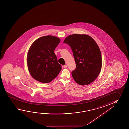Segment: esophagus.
Listing matches in <instances>:
<instances>
[{
  "instance_id": "obj_1",
  "label": "esophagus",
  "mask_w": 129,
  "mask_h": 129,
  "mask_svg": "<svg viewBox=\"0 0 129 129\" xmlns=\"http://www.w3.org/2000/svg\"><path fill=\"white\" fill-rule=\"evenodd\" d=\"M63 68H67V65H64L63 66Z\"/></svg>"
}]
</instances>
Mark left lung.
Returning <instances> with one entry per match:
<instances>
[{
  "mask_svg": "<svg viewBox=\"0 0 129 129\" xmlns=\"http://www.w3.org/2000/svg\"><path fill=\"white\" fill-rule=\"evenodd\" d=\"M63 43L72 49L76 64L72 72L75 81L79 85H89L99 76L102 68V56L94 40L87 35L73 34L66 38Z\"/></svg>",
  "mask_w": 129,
  "mask_h": 129,
  "instance_id": "1",
  "label": "left lung"
}]
</instances>
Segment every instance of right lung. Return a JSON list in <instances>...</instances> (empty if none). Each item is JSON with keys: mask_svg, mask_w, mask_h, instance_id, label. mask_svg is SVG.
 I'll use <instances>...</instances> for the list:
<instances>
[{"mask_svg": "<svg viewBox=\"0 0 129 129\" xmlns=\"http://www.w3.org/2000/svg\"><path fill=\"white\" fill-rule=\"evenodd\" d=\"M60 42L55 36H47L38 38L28 52V68L32 77L40 82L48 83L57 76L61 66L58 63L54 51Z\"/></svg>", "mask_w": 129, "mask_h": 129, "instance_id": "obj_1", "label": "right lung"}]
</instances>
